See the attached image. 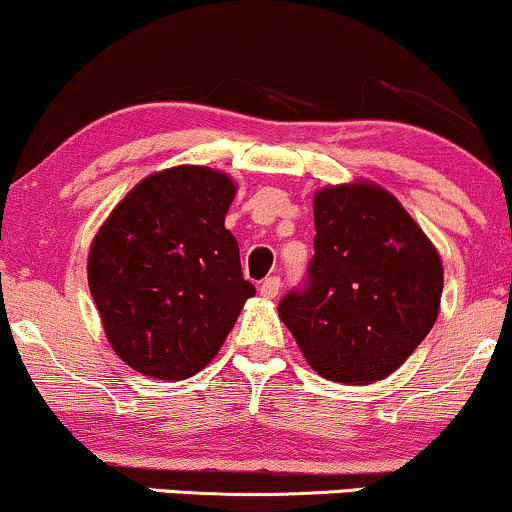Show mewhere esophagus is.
<instances>
[{"label": "esophagus", "instance_id": "esophagus-1", "mask_svg": "<svg viewBox=\"0 0 512 512\" xmlns=\"http://www.w3.org/2000/svg\"><path fill=\"white\" fill-rule=\"evenodd\" d=\"M279 289H281L279 276H267V279L260 284V293L264 298H276L279 296Z\"/></svg>", "mask_w": 512, "mask_h": 512}]
</instances>
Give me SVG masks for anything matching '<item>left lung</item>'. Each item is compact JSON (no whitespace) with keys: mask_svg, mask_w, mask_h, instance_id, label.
I'll list each match as a JSON object with an SVG mask.
<instances>
[{"mask_svg":"<svg viewBox=\"0 0 512 512\" xmlns=\"http://www.w3.org/2000/svg\"><path fill=\"white\" fill-rule=\"evenodd\" d=\"M313 216L310 284L279 303V317L317 375L370 385L395 373L436 325L443 262L373 180L320 187Z\"/></svg>","mask_w":512,"mask_h":512,"instance_id":"left-lung-1","label":"left lung"}]
</instances>
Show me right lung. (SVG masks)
<instances>
[{
    "mask_svg": "<svg viewBox=\"0 0 512 512\" xmlns=\"http://www.w3.org/2000/svg\"><path fill=\"white\" fill-rule=\"evenodd\" d=\"M238 182L207 166L146 175L101 223L88 289L110 346L129 368L185 380L219 354L255 286L226 228Z\"/></svg>",
    "mask_w": 512,
    "mask_h": 512,
    "instance_id": "right-lung-1",
    "label": "right lung"
}]
</instances>
